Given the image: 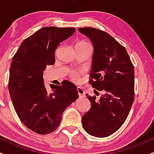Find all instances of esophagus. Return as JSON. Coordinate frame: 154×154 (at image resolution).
Wrapping results in <instances>:
<instances>
[{
	"instance_id": "34e87169",
	"label": "esophagus",
	"mask_w": 154,
	"mask_h": 154,
	"mask_svg": "<svg viewBox=\"0 0 154 154\" xmlns=\"http://www.w3.org/2000/svg\"><path fill=\"white\" fill-rule=\"evenodd\" d=\"M77 93H78L79 97H85V91L80 87H77Z\"/></svg>"
}]
</instances>
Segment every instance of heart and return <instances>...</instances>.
<instances>
[{
    "label": "heart",
    "mask_w": 154,
    "mask_h": 154,
    "mask_svg": "<svg viewBox=\"0 0 154 154\" xmlns=\"http://www.w3.org/2000/svg\"><path fill=\"white\" fill-rule=\"evenodd\" d=\"M76 46H78V47H82V48H89V49L91 50V45L89 43V42H87L86 41H80L76 45ZM81 72H78V71H74L72 72H71V78L73 79V80L75 81H77V79H78L79 75H80Z\"/></svg>",
    "instance_id": "b5f03b06"
}]
</instances>
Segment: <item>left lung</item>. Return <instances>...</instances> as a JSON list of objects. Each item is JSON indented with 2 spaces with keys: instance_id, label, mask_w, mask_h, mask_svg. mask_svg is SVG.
<instances>
[{
  "instance_id": "1",
  "label": "left lung",
  "mask_w": 154,
  "mask_h": 154,
  "mask_svg": "<svg viewBox=\"0 0 154 154\" xmlns=\"http://www.w3.org/2000/svg\"><path fill=\"white\" fill-rule=\"evenodd\" d=\"M78 30L94 48L89 83L102 91L99 100L86 94L91 108L82 116V126L91 136L106 137L129 115L134 100V67L126 48L107 32L90 27Z\"/></svg>"
}]
</instances>
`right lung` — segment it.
<instances>
[{
    "label": "right lung",
    "mask_w": 154,
    "mask_h": 154,
    "mask_svg": "<svg viewBox=\"0 0 154 154\" xmlns=\"http://www.w3.org/2000/svg\"><path fill=\"white\" fill-rule=\"evenodd\" d=\"M75 31V28L44 27L25 39L13 57L8 89L13 107L23 124L37 134L57 129L64 111L79 97L70 82L50 84L52 93L43 82L47 66L55 62L56 49Z\"/></svg>",
    "instance_id": "1"
}]
</instances>
